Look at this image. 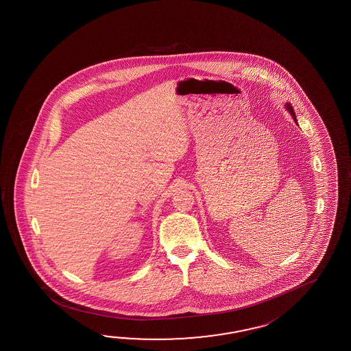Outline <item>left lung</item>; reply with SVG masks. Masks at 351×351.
<instances>
[{"mask_svg":"<svg viewBox=\"0 0 351 351\" xmlns=\"http://www.w3.org/2000/svg\"><path fill=\"white\" fill-rule=\"evenodd\" d=\"M287 109L289 110V112H291V115L294 117V119H295V115H294V112H293V109H291V104H287Z\"/></svg>","mask_w":351,"mask_h":351,"instance_id":"obj_1","label":"left lung"}]
</instances>
